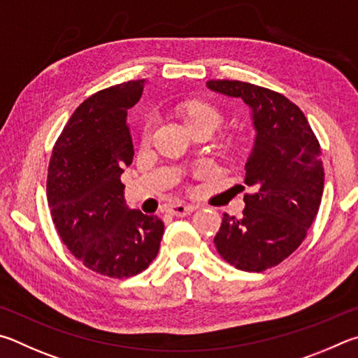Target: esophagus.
Listing matches in <instances>:
<instances>
[{
	"instance_id": "34e87169",
	"label": "esophagus",
	"mask_w": 358,
	"mask_h": 358,
	"mask_svg": "<svg viewBox=\"0 0 358 358\" xmlns=\"http://www.w3.org/2000/svg\"><path fill=\"white\" fill-rule=\"evenodd\" d=\"M193 210H195V206L184 204V203L174 204V206H171V209H169V212H171V215H174V217H185V215H190Z\"/></svg>"
}]
</instances>
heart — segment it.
I'll list each match as a JSON object with an SVG mask.
<instances>
[{
	"mask_svg": "<svg viewBox=\"0 0 358 358\" xmlns=\"http://www.w3.org/2000/svg\"><path fill=\"white\" fill-rule=\"evenodd\" d=\"M180 111L185 117V121L189 125L196 124V122H209L217 127L222 121V116L215 106L203 102H187L180 106ZM154 121L152 119H148L146 125H144V138H149L150 129H152Z\"/></svg>",
	"mask_w": 358,
	"mask_h": 358,
	"instance_id": "b5f03b06",
	"label": "heart"
}]
</instances>
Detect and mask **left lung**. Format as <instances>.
Returning a JSON list of instances; mask_svg holds the SVG:
<instances>
[{
    "label": "left lung",
    "instance_id": "1",
    "mask_svg": "<svg viewBox=\"0 0 358 358\" xmlns=\"http://www.w3.org/2000/svg\"><path fill=\"white\" fill-rule=\"evenodd\" d=\"M210 91L243 100L252 110L255 144L245 163L242 217L223 214L214 239L239 271L262 272L299 248L324 192L321 146L302 110L283 94L237 80H209Z\"/></svg>",
    "mask_w": 358,
    "mask_h": 358
}]
</instances>
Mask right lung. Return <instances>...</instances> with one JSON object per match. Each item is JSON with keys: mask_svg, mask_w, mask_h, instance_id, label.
I'll list each match as a JSON object with an SVG mask.
<instances>
[{"mask_svg": "<svg viewBox=\"0 0 358 358\" xmlns=\"http://www.w3.org/2000/svg\"><path fill=\"white\" fill-rule=\"evenodd\" d=\"M144 80H131L87 97L56 141L47 199L56 231L78 261L110 278H129L155 259L163 222L129 209L121 174L134 160L127 110Z\"/></svg>", "mask_w": 358, "mask_h": 358, "instance_id": "add662e5", "label": "right lung"}]
</instances>
